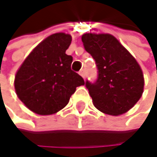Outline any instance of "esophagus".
Masks as SVG:
<instances>
[{"instance_id": "obj_1", "label": "esophagus", "mask_w": 157, "mask_h": 157, "mask_svg": "<svg viewBox=\"0 0 157 157\" xmlns=\"http://www.w3.org/2000/svg\"><path fill=\"white\" fill-rule=\"evenodd\" d=\"M79 74H80L83 78H85V71H84V70H81V71H79Z\"/></svg>"}]
</instances>
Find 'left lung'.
Masks as SVG:
<instances>
[{
  "label": "left lung",
  "instance_id": "1",
  "mask_svg": "<svg viewBox=\"0 0 157 157\" xmlns=\"http://www.w3.org/2000/svg\"><path fill=\"white\" fill-rule=\"evenodd\" d=\"M82 41L98 69L97 80L86 82L94 106L110 115L127 113L143 92L144 79L139 63L111 34L85 33Z\"/></svg>",
  "mask_w": 157,
  "mask_h": 157
}]
</instances>
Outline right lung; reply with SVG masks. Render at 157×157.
Instances as JSON below:
<instances>
[{
	"mask_svg": "<svg viewBox=\"0 0 157 157\" xmlns=\"http://www.w3.org/2000/svg\"><path fill=\"white\" fill-rule=\"evenodd\" d=\"M71 36L55 33L40 43L24 60L15 77V89L33 113L49 115L69 102L83 78L71 69L72 57L66 54Z\"/></svg>",
	"mask_w": 157,
	"mask_h": 157,
	"instance_id": "1",
	"label": "right lung"
}]
</instances>
